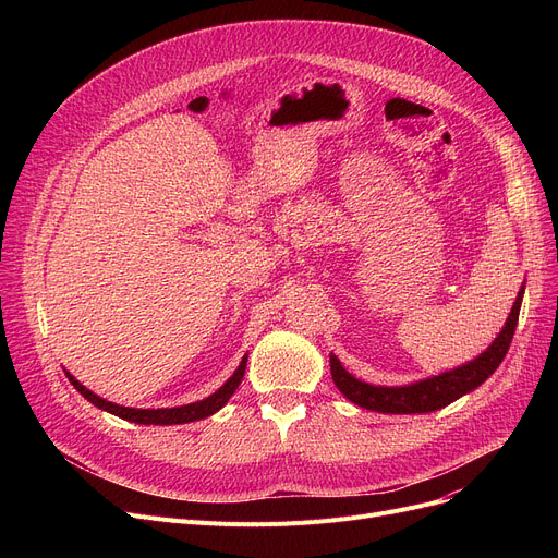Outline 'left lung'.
Instances as JSON below:
<instances>
[{
  "label": "left lung",
  "mask_w": 558,
  "mask_h": 558,
  "mask_svg": "<svg viewBox=\"0 0 558 558\" xmlns=\"http://www.w3.org/2000/svg\"><path fill=\"white\" fill-rule=\"evenodd\" d=\"M522 294H524V282L518 291V299L511 307V314L500 335L495 337V341L484 350L482 355H477L471 362L438 375L418 379V383H412V385L383 387V385H368L364 379L355 377L353 373H348L337 360V355H330V373H332L335 385L350 402H355L379 414H427V412H436V409L441 407H448L461 396L482 387L495 373V368L502 364L518 326Z\"/></svg>",
  "instance_id": "left-lung-1"
}]
</instances>
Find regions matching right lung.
Segmentation results:
<instances>
[{
	"instance_id": "right-lung-1",
	"label": "right lung",
	"mask_w": 558,
	"mask_h": 558,
	"mask_svg": "<svg viewBox=\"0 0 558 558\" xmlns=\"http://www.w3.org/2000/svg\"><path fill=\"white\" fill-rule=\"evenodd\" d=\"M246 360H248V355L242 357L238 371H234L213 396L196 400V402H190V404L165 407V409H135V407H122V404L108 402V400L99 398L97 393H93L90 389H85L74 375H70V373H65V375H68L70 383L74 385V389L87 402H93L95 407L104 409V412H108L112 416H120V418L137 423V425H183V423H194V421H201V418H208V416L219 412V409L230 400V396L238 391L242 377H244V371H246Z\"/></svg>"
}]
</instances>
